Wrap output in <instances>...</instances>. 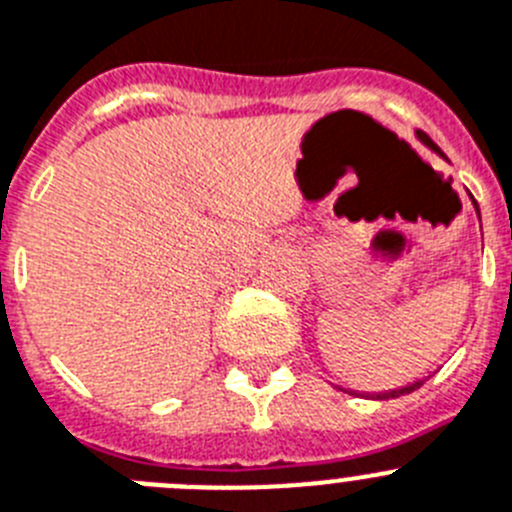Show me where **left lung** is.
<instances>
[{"label": "left lung", "mask_w": 512, "mask_h": 512, "mask_svg": "<svg viewBox=\"0 0 512 512\" xmlns=\"http://www.w3.org/2000/svg\"><path fill=\"white\" fill-rule=\"evenodd\" d=\"M416 137L423 142V145L428 147V150H431V153H436V155H439V158L446 160V155L441 153L439 145H434V142H431V137H426V135H423V132H416ZM469 199H472V196H469ZM472 204H474V211L480 214V206H477V201L472 199ZM423 382H426V380H413V382H408V385H400V388H393V390H380V393H359V390H347V393L349 395H365V398H372V400H390V398H398V395L413 393V390L421 388Z\"/></svg>", "instance_id": "obj_1"}]
</instances>
